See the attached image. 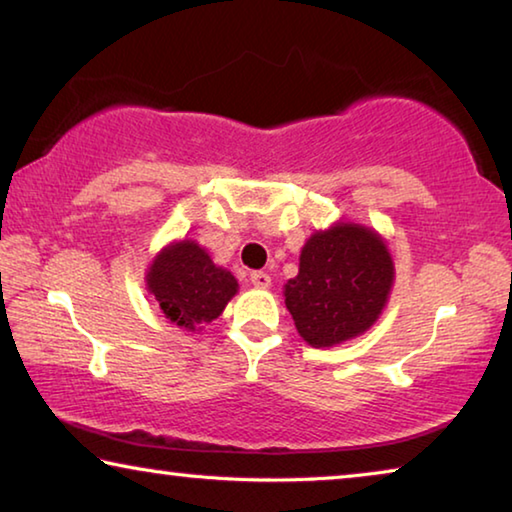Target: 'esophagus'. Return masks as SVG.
Here are the masks:
<instances>
[{
  "mask_svg": "<svg viewBox=\"0 0 512 512\" xmlns=\"http://www.w3.org/2000/svg\"><path fill=\"white\" fill-rule=\"evenodd\" d=\"M250 282H253L255 289H268L271 287V275L264 271H255L253 275H250Z\"/></svg>",
  "mask_w": 512,
  "mask_h": 512,
  "instance_id": "1",
  "label": "esophagus"
}]
</instances>
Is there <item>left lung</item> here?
<instances>
[{"mask_svg": "<svg viewBox=\"0 0 512 512\" xmlns=\"http://www.w3.org/2000/svg\"><path fill=\"white\" fill-rule=\"evenodd\" d=\"M393 282L384 237L368 225L336 221L305 241L298 275L284 284V305L311 348H332L377 323Z\"/></svg>", "mask_w": 512, "mask_h": 512, "instance_id": "left-lung-1", "label": "left lung"}]
</instances>
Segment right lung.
<instances>
[{"mask_svg":"<svg viewBox=\"0 0 512 512\" xmlns=\"http://www.w3.org/2000/svg\"><path fill=\"white\" fill-rule=\"evenodd\" d=\"M146 291L169 323L185 332H201L223 314L239 291L237 277L216 266L192 239L171 241L146 268Z\"/></svg>","mask_w":512,"mask_h":512,"instance_id":"obj_1","label":"right lung"}]
</instances>
